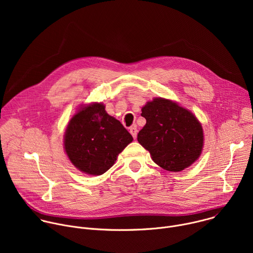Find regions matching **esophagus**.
I'll return each mask as SVG.
<instances>
[{
	"instance_id": "34e87169",
	"label": "esophagus",
	"mask_w": 253,
	"mask_h": 253,
	"mask_svg": "<svg viewBox=\"0 0 253 253\" xmlns=\"http://www.w3.org/2000/svg\"><path fill=\"white\" fill-rule=\"evenodd\" d=\"M137 132H138V130H137L136 126H132V127L130 128V133H131V135L133 136L134 139H136V137H137Z\"/></svg>"
}]
</instances>
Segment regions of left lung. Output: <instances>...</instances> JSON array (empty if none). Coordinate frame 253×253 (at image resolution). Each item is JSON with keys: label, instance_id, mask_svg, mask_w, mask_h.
<instances>
[{"label": "left lung", "instance_id": "1", "mask_svg": "<svg viewBox=\"0 0 253 253\" xmlns=\"http://www.w3.org/2000/svg\"><path fill=\"white\" fill-rule=\"evenodd\" d=\"M146 124L137 140L148 150L152 160L165 170L178 172L201 154L203 130L197 118L177 103L156 98L142 108Z\"/></svg>", "mask_w": 253, "mask_h": 253}]
</instances>
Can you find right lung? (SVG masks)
<instances>
[{
  "label": "right lung",
  "instance_id": "1",
  "mask_svg": "<svg viewBox=\"0 0 253 253\" xmlns=\"http://www.w3.org/2000/svg\"><path fill=\"white\" fill-rule=\"evenodd\" d=\"M133 137L119 120L108 115L105 106L94 103L81 108L65 132V151L79 170L101 175L110 169Z\"/></svg>",
  "mask_w": 253,
  "mask_h": 253
}]
</instances>
